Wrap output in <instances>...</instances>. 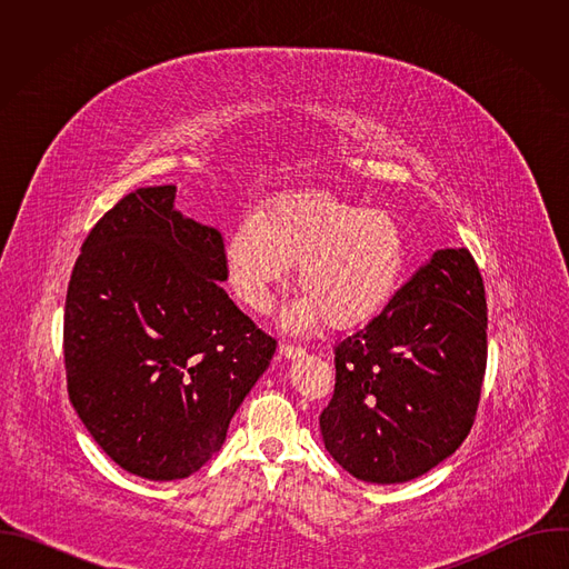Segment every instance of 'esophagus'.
Returning a JSON list of instances; mask_svg holds the SVG:
<instances>
[{
	"instance_id": "1",
	"label": "esophagus",
	"mask_w": 569,
	"mask_h": 569,
	"mask_svg": "<svg viewBox=\"0 0 569 569\" xmlns=\"http://www.w3.org/2000/svg\"><path fill=\"white\" fill-rule=\"evenodd\" d=\"M279 353L283 356V358H299V356H303L306 353V349L303 347H299V345H292V342H281L279 345Z\"/></svg>"
}]
</instances>
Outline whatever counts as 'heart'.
I'll list each match as a JSON object with an SVG mask.
<instances>
[{
  "instance_id": "1",
  "label": "heart",
  "mask_w": 569,
  "mask_h": 569,
  "mask_svg": "<svg viewBox=\"0 0 569 569\" xmlns=\"http://www.w3.org/2000/svg\"><path fill=\"white\" fill-rule=\"evenodd\" d=\"M408 242L398 218L323 191L281 193L240 220L224 240L227 279L254 312H268L274 292L297 268L303 297L286 312L290 329L323 317L345 331L373 319L400 286Z\"/></svg>"
}]
</instances>
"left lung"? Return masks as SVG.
Masks as SVG:
<instances>
[{
  "label": "left lung",
  "instance_id": "obj_1",
  "mask_svg": "<svg viewBox=\"0 0 569 569\" xmlns=\"http://www.w3.org/2000/svg\"><path fill=\"white\" fill-rule=\"evenodd\" d=\"M321 439L353 477L410 481L468 437L486 371V295L466 248L439 250L336 347Z\"/></svg>",
  "mask_w": 569,
  "mask_h": 569
}]
</instances>
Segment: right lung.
I'll return each mask as SVG.
<instances>
[{"label":"right lung","instance_id":"1","mask_svg":"<svg viewBox=\"0 0 569 569\" xmlns=\"http://www.w3.org/2000/svg\"><path fill=\"white\" fill-rule=\"evenodd\" d=\"M173 200V184L143 187L92 227L62 329L80 421L114 463L154 481L189 477L220 450L277 351L220 288V231Z\"/></svg>","mask_w":569,"mask_h":569}]
</instances>
